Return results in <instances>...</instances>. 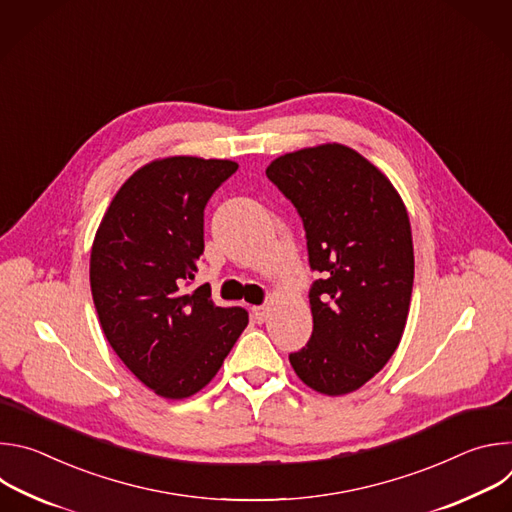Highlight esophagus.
Returning a JSON list of instances; mask_svg holds the SVG:
<instances>
[{
    "label": "esophagus",
    "mask_w": 512,
    "mask_h": 512,
    "mask_svg": "<svg viewBox=\"0 0 512 512\" xmlns=\"http://www.w3.org/2000/svg\"><path fill=\"white\" fill-rule=\"evenodd\" d=\"M251 314H253V318H255V322H265L267 318H269V308L267 306H253L251 308Z\"/></svg>",
    "instance_id": "obj_1"
}]
</instances>
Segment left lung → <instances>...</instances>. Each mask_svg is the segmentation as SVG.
<instances>
[{
	"instance_id": "left-lung-1",
	"label": "left lung",
	"mask_w": 512,
	"mask_h": 512,
	"mask_svg": "<svg viewBox=\"0 0 512 512\" xmlns=\"http://www.w3.org/2000/svg\"><path fill=\"white\" fill-rule=\"evenodd\" d=\"M267 178L302 216L314 330L289 354L314 391L346 395L371 381L397 350L411 304L413 239L391 180L348 145L322 143L273 160Z\"/></svg>"
}]
</instances>
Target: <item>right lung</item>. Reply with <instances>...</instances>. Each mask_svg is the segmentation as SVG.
Instances as JSON below:
<instances>
[{
  "label": "right lung",
  "mask_w": 512,
  "mask_h": 512,
  "mask_svg": "<svg viewBox=\"0 0 512 512\" xmlns=\"http://www.w3.org/2000/svg\"><path fill=\"white\" fill-rule=\"evenodd\" d=\"M239 164L172 156L133 172L113 196L91 249L101 328L125 367L156 395L204 389L249 324L218 308L210 285H186L204 253V206Z\"/></svg>",
  "instance_id": "1"
}]
</instances>
